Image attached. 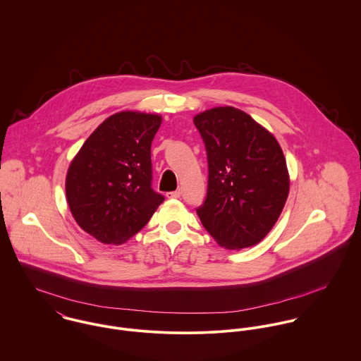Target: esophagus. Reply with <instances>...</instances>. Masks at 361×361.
Returning a JSON list of instances; mask_svg holds the SVG:
<instances>
[{"label":"esophagus","instance_id":"34e87169","mask_svg":"<svg viewBox=\"0 0 361 361\" xmlns=\"http://www.w3.org/2000/svg\"><path fill=\"white\" fill-rule=\"evenodd\" d=\"M180 190H175V192H169V193H166V197L168 199H179L180 197Z\"/></svg>","mask_w":361,"mask_h":361}]
</instances>
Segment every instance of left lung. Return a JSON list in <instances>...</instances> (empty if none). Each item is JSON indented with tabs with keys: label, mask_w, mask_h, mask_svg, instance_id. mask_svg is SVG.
<instances>
[{
	"label": "left lung",
	"mask_w": 361,
	"mask_h": 361,
	"mask_svg": "<svg viewBox=\"0 0 361 361\" xmlns=\"http://www.w3.org/2000/svg\"><path fill=\"white\" fill-rule=\"evenodd\" d=\"M206 145L208 188L197 215L216 243L240 250L261 242L289 195V173L272 133L235 106L193 118Z\"/></svg>",
	"instance_id": "left-lung-1"
}]
</instances>
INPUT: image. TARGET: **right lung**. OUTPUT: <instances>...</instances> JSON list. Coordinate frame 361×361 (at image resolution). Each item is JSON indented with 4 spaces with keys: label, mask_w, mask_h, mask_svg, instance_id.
I'll return each mask as SVG.
<instances>
[{
    "label": "right lung",
    "mask_w": 361,
    "mask_h": 361,
    "mask_svg": "<svg viewBox=\"0 0 361 361\" xmlns=\"http://www.w3.org/2000/svg\"><path fill=\"white\" fill-rule=\"evenodd\" d=\"M161 122L157 114H114L72 159L66 202L78 225L99 242L125 243L164 202L152 188V142Z\"/></svg>",
    "instance_id": "obj_1"
}]
</instances>
